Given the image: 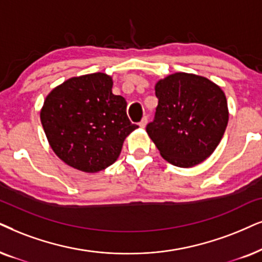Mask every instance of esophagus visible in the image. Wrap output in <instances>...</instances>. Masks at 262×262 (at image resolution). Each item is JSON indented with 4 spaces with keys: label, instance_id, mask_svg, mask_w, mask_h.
I'll return each mask as SVG.
<instances>
[{
    "label": "esophagus",
    "instance_id": "obj_1",
    "mask_svg": "<svg viewBox=\"0 0 262 262\" xmlns=\"http://www.w3.org/2000/svg\"><path fill=\"white\" fill-rule=\"evenodd\" d=\"M146 124H147V117H144V118H142V120L140 121V123H139V127H140V128H145V127H146Z\"/></svg>",
    "mask_w": 262,
    "mask_h": 262
}]
</instances>
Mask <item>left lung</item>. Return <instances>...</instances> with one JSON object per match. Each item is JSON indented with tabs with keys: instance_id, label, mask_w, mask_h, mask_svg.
I'll list each match as a JSON object with an SVG mask.
<instances>
[{
	"instance_id": "1",
	"label": "left lung",
	"mask_w": 262,
	"mask_h": 262,
	"mask_svg": "<svg viewBox=\"0 0 262 262\" xmlns=\"http://www.w3.org/2000/svg\"><path fill=\"white\" fill-rule=\"evenodd\" d=\"M158 105L146 132L165 161L200 164L217 147L228 123L226 95L203 76L175 72L155 84Z\"/></svg>"
}]
</instances>
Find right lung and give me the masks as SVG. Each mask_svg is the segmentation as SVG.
Listing matches in <instances>:
<instances>
[{
    "instance_id": "1",
    "label": "right lung",
    "mask_w": 262,
    "mask_h": 262,
    "mask_svg": "<svg viewBox=\"0 0 262 262\" xmlns=\"http://www.w3.org/2000/svg\"><path fill=\"white\" fill-rule=\"evenodd\" d=\"M110 75L71 77L46 97L39 118L52 150L65 164L84 173L117 161L124 139L138 128L129 121L127 101L112 94Z\"/></svg>"
}]
</instances>
